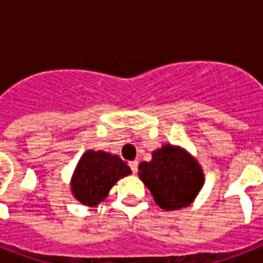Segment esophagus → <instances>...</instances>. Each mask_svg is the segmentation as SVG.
Wrapping results in <instances>:
<instances>
[{"label": "esophagus", "instance_id": "1", "mask_svg": "<svg viewBox=\"0 0 263 263\" xmlns=\"http://www.w3.org/2000/svg\"><path fill=\"white\" fill-rule=\"evenodd\" d=\"M138 165H139V162H138V161H131V162H129V168L132 169V172L134 173H136L138 172Z\"/></svg>", "mask_w": 263, "mask_h": 263}]
</instances>
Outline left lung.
I'll return each mask as SVG.
<instances>
[{
    "label": "left lung",
    "mask_w": 263,
    "mask_h": 263,
    "mask_svg": "<svg viewBox=\"0 0 263 263\" xmlns=\"http://www.w3.org/2000/svg\"><path fill=\"white\" fill-rule=\"evenodd\" d=\"M138 175L166 212L190 206L204 184L203 169L195 157L171 143L154 150L150 162H140Z\"/></svg>",
    "instance_id": "8db88e82"
}]
</instances>
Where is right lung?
Masks as SVG:
<instances>
[{"label": "right lung", "instance_id": "right-lung-1", "mask_svg": "<svg viewBox=\"0 0 263 263\" xmlns=\"http://www.w3.org/2000/svg\"><path fill=\"white\" fill-rule=\"evenodd\" d=\"M131 173L129 166L119 156L102 150H87L72 175V195L84 206L94 208L106 199L110 188L120 179Z\"/></svg>", "mask_w": 263, "mask_h": 263}]
</instances>
